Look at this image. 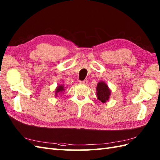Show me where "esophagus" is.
I'll return each mask as SVG.
<instances>
[{"mask_svg":"<svg viewBox=\"0 0 160 160\" xmlns=\"http://www.w3.org/2000/svg\"><path fill=\"white\" fill-rule=\"evenodd\" d=\"M88 82L87 80H82V81H80V84H87Z\"/></svg>","mask_w":160,"mask_h":160,"instance_id":"1","label":"esophagus"}]
</instances>
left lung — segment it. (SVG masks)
<instances>
[{
	"label": "left lung",
	"mask_w": 160,
	"mask_h": 160,
	"mask_svg": "<svg viewBox=\"0 0 160 160\" xmlns=\"http://www.w3.org/2000/svg\"><path fill=\"white\" fill-rule=\"evenodd\" d=\"M96 91L98 99L102 103L107 102V101L109 99V96L111 93V90L107 84L103 81H101V82L98 83Z\"/></svg>",
	"instance_id": "left-lung-1"
}]
</instances>
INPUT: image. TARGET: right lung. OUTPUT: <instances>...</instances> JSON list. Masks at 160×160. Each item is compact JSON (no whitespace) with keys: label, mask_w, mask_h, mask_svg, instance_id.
<instances>
[{"label":"right lung","mask_w":160,"mask_h":160,"mask_svg":"<svg viewBox=\"0 0 160 160\" xmlns=\"http://www.w3.org/2000/svg\"><path fill=\"white\" fill-rule=\"evenodd\" d=\"M63 91H64V87L63 84H61V85L58 86V87L56 89L55 96H57L58 94H60V93H63Z\"/></svg>","instance_id":"add662e5"}]
</instances>
